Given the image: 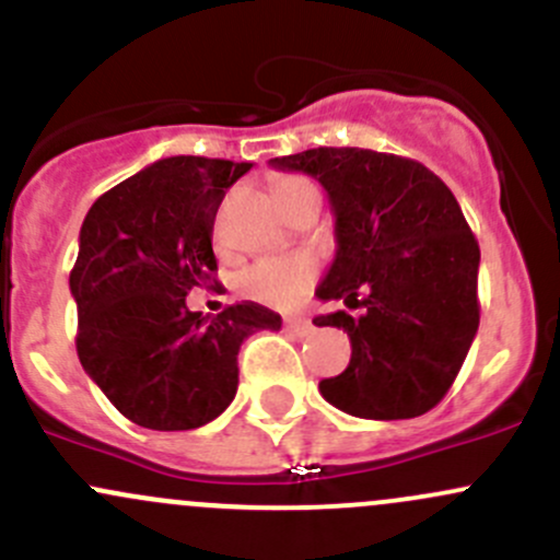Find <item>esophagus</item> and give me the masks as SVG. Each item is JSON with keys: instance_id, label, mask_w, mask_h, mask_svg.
Returning a JSON list of instances; mask_svg holds the SVG:
<instances>
[{"instance_id": "34e87169", "label": "esophagus", "mask_w": 560, "mask_h": 560, "mask_svg": "<svg viewBox=\"0 0 560 560\" xmlns=\"http://www.w3.org/2000/svg\"><path fill=\"white\" fill-rule=\"evenodd\" d=\"M284 329L290 335H295V338H308V335L314 332V325H311V319H305V316H287Z\"/></svg>"}]
</instances>
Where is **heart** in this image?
<instances>
[{
  "instance_id": "b5f03b06",
  "label": "heart",
  "mask_w": 560,
  "mask_h": 560,
  "mask_svg": "<svg viewBox=\"0 0 560 560\" xmlns=\"http://www.w3.org/2000/svg\"><path fill=\"white\" fill-rule=\"evenodd\" d=\"M314 182L305 179V176H279L273 182V196L279 198V203H287L298 192L314 190ZM316 270H319V265L311 255L268 257V260L255 262L241 273L238 290L244 298L270 305V308H292L308 295Z\"/></svg>"
}]
</instances>
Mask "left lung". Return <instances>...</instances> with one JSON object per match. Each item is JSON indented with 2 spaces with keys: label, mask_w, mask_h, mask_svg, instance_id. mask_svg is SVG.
<instances>
[{
  "label": "left lung",
  "mask_w": 560,
  "mask_h": 560,
  "mask_svg": "<svg viewBox=\"0 0 560 560\" xmlns=\"http://www.w3.org/2000/svg\"><path fill=\"white\" fill-rule=\"evenodd\" d=\"M270 166L322 182L338 252L316 295L364 308L314 319L351 340L349 368L322 381V397L357 419L432 410L480 325V246L448 185L419 161L359 147H316Z\"/></svg>",
  "instance_id": "1"
}]
</instances>
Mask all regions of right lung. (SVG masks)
Returning a JSON list of instances; mask_svg holds the SVG:
<instances>
[{"instance_id": "right-lung-1", "label": "right lung", "mask_w": 560, "mask_h": 560, "mask_svg": "<svg viewBox=\"0 0 560 560\" xmlns=\"http://www.w3.org/2000/svg\"><path fill=\"white\" fill-rule=\"evenodd\" d=\"M252 163L174 155L104 192L80 228L69 290L78 357L126 419L158 432L214 421L238 388V349L281 316L257 303L214 319L185 298L214 281L211 231L225 190Z\"/></svg>"}]
</instances>
